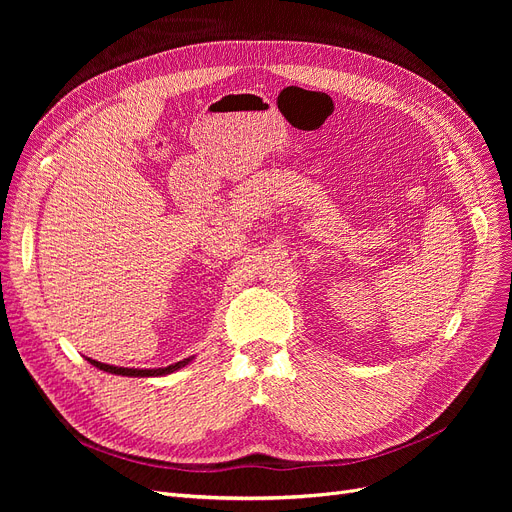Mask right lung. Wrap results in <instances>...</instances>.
Instances as JSON below:
<instances>
[{"label": "right lung", "mask_w": 512, "mask_h": 512, "mask_svg": "<svg viewBox=\"0 0 512 512\" xmlns=\"http://www.w3.org/2000/svg\"><path fill=\"white\" fill-rule=\"evenodd\" d=\"M195 357H188V359H182L178 363H172L168 367H157V369H137V367H116V365H107V363H101V361H95L91 357H87V361L105 371V373H114V375H126V378H159V375H170L182 367H186L188 363H191Z\"/></svg>", "instance_id": "add662e5"}]
</instances>
